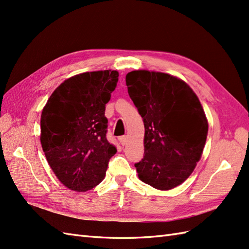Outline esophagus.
I'll return each instance as SVG.
<instances>
[{
	"instance_id": "esophagus-1",
	"label": "esophagus",
	"mask_w": 249,
	"mask_h": 249,
	"mask_svg": "<svg viewBox=\"0 0 249 249\" xmlns=\"http://www.w3.org/2000/svg\"><path fill=\"white\" fill-rule=\"evenodd\" d=\"M119 141L122 145H125L127 143V136H121L119 138Z\"/></svg>"
}]
</instances>
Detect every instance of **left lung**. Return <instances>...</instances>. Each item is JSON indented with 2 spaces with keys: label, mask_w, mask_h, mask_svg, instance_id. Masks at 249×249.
I'll return each instance as SVG.
<instances>
[{
  "label": "left lung",
  "mask_w": 249,
  "mask_h": 249,
  "mask_svg": "<svg viewBox=\"0 0 249 249\" xmlns=\"http://www.w3.org/2000/svg\"><path fill=\"white\" fill-rule=\"evenodd\" d=\"M126 86L144 123V156L135 163L139 178L160 190L178 186L200 160L208 136L199 98L165 72L130 71Z\"/></svg>",
  "instance_id": "obj_1"
}]
</instances>
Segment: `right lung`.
Returning a JSON list of instances; mask_svg holds the SVG:
<instances>
[{
  "label": "right lung",
  "instance_id": "obj_1",
  "mask_svg": "<svg viewBox=\"0 0 249 249\" xmlns=\"http://www.w3.org/2000/svg\"><path fill=\"white\" fill-rule=\"evenodd\" d=\"M119 80L116 71L68 78L51 94L41 112L40 143L63 185L88 192L103 181L115 153L106 134V104Z\"/></svg>",
  "mask_w": 249,
  "mask_h": 249
}]
</instances>
